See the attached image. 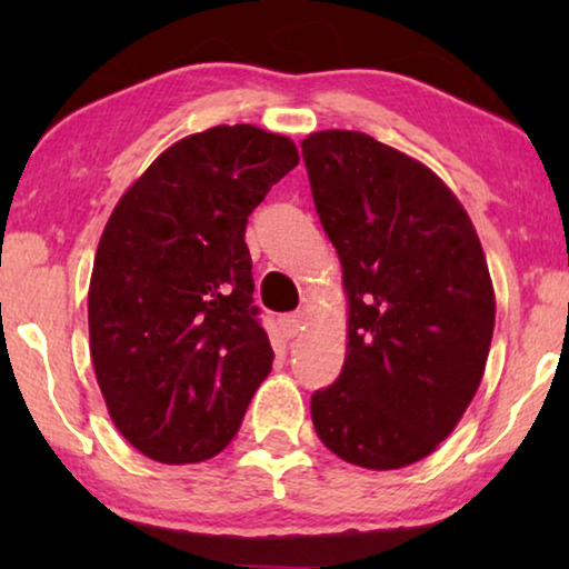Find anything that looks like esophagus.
I'll return each instance as SVG.
<instances>
[{"instance_id": "34e87169", "label": "esophagus", "mask_w": 569, "mask_h": 569, "mask_svg": "<svg viewBox=\"0 0 569 569\" xmlns=\"http://www.w3.org/2000/svg\"><path fill=\"white\" fill-rule=\"evenodd\" d=\"M306 329V313L302 310H298V313H290L282 318V331L287 333V337H298V333Z\"/></svg>"}]
</instances>
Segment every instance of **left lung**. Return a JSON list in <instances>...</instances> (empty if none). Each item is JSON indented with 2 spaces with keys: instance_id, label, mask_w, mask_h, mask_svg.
Instances as JSON below:
<instances>
[{
  "instance_id": "left-lung-1",
  "label": "left lung",
  "mask_w": 569,
  "mask_h": 569,
  "mask_svg": "<svg viewBox=\"0 0 569 569\" xmlns=\"http://www.w3.org/2000/svg\"><path fill=\"white\" fill-rule=\"evenodd\" d=\"M300 147L349 298L345 368L313 393L310 417L347 463L403 469L453 432L485 376V251L461 201L419 160L345 129Z\"/></svg>"
}]
</instances>
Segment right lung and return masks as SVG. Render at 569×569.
Instances as JSON below:
<instances>
[{"label": "right lung", "instance_id": "obj_1", "mask_svg": "<svg viewBox=\"0 0 569 569\" xmlns=\"http://www.w3.org/2000/svg\"><path fill=\"white\" fill-rule=\"evenodd\" d=\"M298 162L282 134L212 127L168 147L108 217L88 292L92 368L113 425L152 461L220 453L269 376L246 224Z\"/></svg>", "mask_w": 569, "mask_h": 569}]
</instances>
